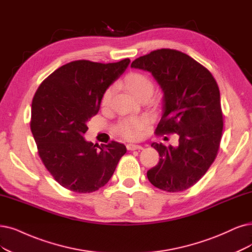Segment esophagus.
I'll return each mask as SVG.
<instances>
[{
	"instance_id": "1",
	"label": "esophagus",
	"mask_w": 252,
	"mask_h": 252,
	"mask_svg": "<svg viewBox=\"0 0 252 252\" xmlns=\"http://www.w3.org/2000/svg\"><path fill=\"white\" fill-rule=\"evenodd\" d=\"M126 148H127V151H140V150H142V146L141 145H138V144H127L126 145Z\"/></svg>"
}]
</instances>
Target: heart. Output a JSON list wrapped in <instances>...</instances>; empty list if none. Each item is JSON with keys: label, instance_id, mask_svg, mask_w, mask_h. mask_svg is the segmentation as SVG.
Wrapping results in <instances>:
<instances>
[{"label": "heart", "instance_id": "b5f03b06", "mask_svg": "<svg viewBox=\"0 0 252 252\" xmlns=\"http://www.w3.org/2000/svg\"><path fill=\"white\" fill-rule=\"evenodd\" d=\"M125 87L126 89L131 92L133 95L136 97H139L144 94L151 95L154 88L155 84L153 80L142 72H129L125 79ZM112 96V90L107 89L102 95L101 98V105L108 106L111 100ZM144 125V120L141 118H126L120 121V123L116 126L115 129L116 132L126 139H137L140 136V132L142 129V126Z\"/></svg>", "mask_w": 252, "mask_h": 252}]
</instances>
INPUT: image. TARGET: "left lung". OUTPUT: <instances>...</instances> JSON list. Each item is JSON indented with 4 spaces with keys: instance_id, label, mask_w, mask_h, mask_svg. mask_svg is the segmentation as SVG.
Returning <instances> with one entry per match:
<instances>
[{
    "instance_id": "left-lung-1",
    "label": "left lung",
    "mask_w": 252,
    "mask_h": 252,
    "mask_svg": "<svg viewBox=\"0 0 252 252\" xmlns=\"http://www.w3.org/2000/svg\"><path fill=\"white\" fill-rule=\"evenodd\" d=\"M131 67L152 72L163 91L156 134L180 136L176 147L152 143L160 161L147 171V179L163 191L187 190L208 171L219 150L223 118L217 82L190 56L170 49L139 57Z\"/></svg>"
}]
</instances>
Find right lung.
I'll use <instances>...</instances> for the list:
<instances>
[{"label": "right lung", "instance_id": "add662e5", "mask_svg": "<svg viewBox=\"0 0 252 252\" xmlns=\"http://www.w3.org/2000/svg\"><path fill=\"white\" fill-rule=\"evenodd\" d=\"M129 62L128 58L108 64L72 61L56 69L37 89L31 131L45 168L65 189L91 193L104 187L126 153L116 141L99 146L83 136L105 91Z\"/></svg>", "mask_w": 252, "mask_h": 252}]
</instances>
